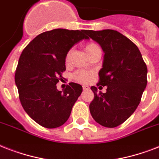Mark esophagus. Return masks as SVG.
<instances>
[{
  "label": "esophagus",
  "instance_id": "34e87169",
  "mask_svg": "<svg viewBox=\"0 0 159 159\" xmlns=\"http://www.w3.org/2000/svg\"><path fill=\"white\" fill-rule=\"evenodd\" d=\"M82 89L84 90V91H87V90L89 89V87L87 86V85H84V86H82Z\"/></svg>",
  "mask_w": 159,
  "mask_h": 159
}]
</instances>
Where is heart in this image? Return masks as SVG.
Returning <instances> with one entry per match:
<instances>
[{
  "label": "heart",
  "instance_id": "1",
  "mask_svg": "<svg viewBox=\"0 0 159 159\" xmlns=\"http://www.w3.org/2000/svg\"><path fill=\"white\" fill-rule=\"evenodd\" d=\"M99 47L94 43H89L85 46V50H86L87 53L88 54V56L92 54V53H94L95 51L99 50ZM70 55H71V51H69L67 53V55H66V62H69ZM90 76H91L90 72L84 71V70H79V71H77L76 72H74V74H73L72 77H73V79L75 81L84 83V82H87L89 80Z\"/></svg>",
  "mask_w": 159,
  "mask_h": 159
}]
</instances>
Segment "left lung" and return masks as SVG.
I'll use <instances>...</instances> for the list:
<instances>
[{
  "instance_id": "left-lung-1",
  "label": "left lung",
  "mask_w": 159,
  "mask_h": 159,
  "mask_svg": "<svg viewBox=\"0 0 159 159\" xmlns=\"http://www.w3.org/2000/svg\"><path fill=\"white\" fill-rule=\"evenodd\" d=\"M85 33L105 53L97 86H107L106 93L91 87L94 99L89 106L90 112L101 125L114 128L124 123L138 107L147 86V66L138 47L118 31Z\"/></svg>"
}]
</instances>
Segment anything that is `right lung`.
Wrapping results in <instances>:
<instances>
[{"label": "right lung", "instance_id": "add662e5", "mask_svg": "<svg viewBox=\"0 0 159 159\" xmlns=\"http://www.w3.org/2000/svg\"><path fill=\"white\" fill-rule=\"evenodd\" d=\"M84 39H88L84 30L55 29L36 36L21 53L15 74L19 98L26 113L43 127L62 125L82 93L77 83L70 82L63 91L56 84L66 70L67 53Z\"/></svg>", "mask_w": 159, "mask_h": 159}]
</instances>
